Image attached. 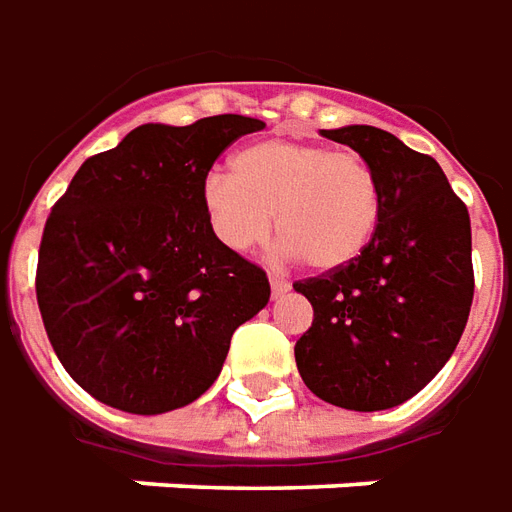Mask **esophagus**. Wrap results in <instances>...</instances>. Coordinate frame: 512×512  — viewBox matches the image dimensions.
I'll return each instance as SVG.
<instances>
[{
  "label": "esophagus",
  "mask_w": 512,
  "mask_h": 512,
  "mask_svg": "<svg viewBox=\"0 0 512 512\" xmlns=\"http://www.w3.org/2000/svg\"><path fill=\"white\" fill-rule=\"evenodd\" d=\"M270 289H273V295H284V292H289V281L278 278V275H270Z\"/></svg>",
  "instance_id": "34e87169"
}]
</instances>
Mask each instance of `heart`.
I'll list each match as a JSON object with an SVG mask.
<instances>
[{"instance_id": "obj_1", "label": "heart", "mask_w": 512, "mask_h": 512, "mask_svg": "<svg viewBox=\"0 0 512 512\" xmlns=\"http://www.w3.org/2000/svg\"><path fill=\"white\" fill-rule=\"evenodd\" d=\"M209 226L234 253H248L273 231L289 256L333 273L353 264L380 223V184L358 154L317 143L270 137L231 159L228 173H209L201 187Z\"/></svg>"}]
</instances>
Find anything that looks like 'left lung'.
Returning <instances> with one entry per match:
<instances>
[{
	"instance_id": "1",
	"label": "left lung",
	"mask_w": 512,
	"mask_h": 512,
	"mask_svg": "<svg viewBox=\"0 0 512 512\" xmlns=\"http://www.w3.org/2000/svg\"><path fill=\"white\" fill-rule=\"evenodd\" d=\"M361 154L380 184L369 248L342 270L297 281L314 322L295 344L300 378L347 411L411 400L455 353L474 297L469 209L436 159L375 126L322 129Z\"/></svg>"
}]
</instances>
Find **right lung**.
I'll use <instances>...</instances> for the list:
<instances>
[{"label":"right lung","instance_id":"add662e5","mask_svg":"<svg viewBox=\"0 0 512 512\" xmlns=\"http://www.w3.org/2000/svg\"><path fill=\"white\" fill-rule=\"evenodd\" d=\"M245 115L146 123L82 162L52 206L35 295L65 372L126 413L198 400L231 336L270 300V281L209 226L201 187Z\"/></svg>","mask_w":512,"mask_h":512}]
</instances>
